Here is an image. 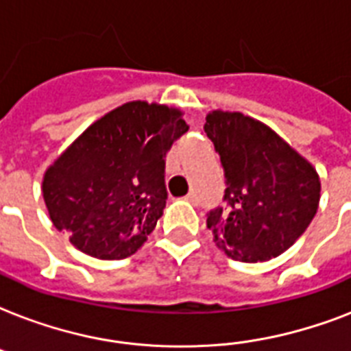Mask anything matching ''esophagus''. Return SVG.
<instances>
[{"mask_svg": "<svg viewBox=\"0 0 351 351\" xmlns=\"http://www.w3.org/2000/svg\"><path fill=\"white\" fill-rule=\"evenodd\" d=\"M186 200H187V202H191V204H198V195L195 191L187 193Z\"/></svg>", "mask_w": 351, "mask_h": 351, "instance_id": "esophagus-1", "label": "esophagus"}]
</instances>
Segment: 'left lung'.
I'll return each mask as SVG.
<instances>
[{"mask_svg":"<svg viewBox=\"0 0 351 351\" xmlns=\"http://www.w3.org/2000/svg\"><path fill=\"white\" fill-rule=\"evenodd\" d=\"M204 131L220 154L228 186L226 208L208 213L217 247L242 262L284 253L319 208L315 167L277 132L242 112H209Z\"/></svg>","mask_w":351,"mask_h":351,"instance_id":"8db88e82","label":"left lung"}]
</instances>
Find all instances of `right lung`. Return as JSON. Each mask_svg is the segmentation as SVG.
<instances>
[{"instance_id": "obj_1", "label": "right lung", "mask_w": 351, "mask_h": 351, "mask_svg": "<svg viewBox=\"0 0 351 351\" xmlns=\"http://www.w3.org/2000/svg\"><path fill=\"white\" fill-rule=\"evenodd\" d=\"M187 129L182 111L140 100L96 120L45 171L52 224L95 258L136 253L164 213L165 154Z\"/></svg>"}]
</instances>
